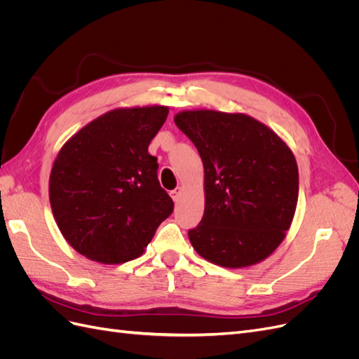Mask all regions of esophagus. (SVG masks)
<instances>
[{"instance_id": "obj_1", "label": "esophagus", "mask_w": 359, "mask_h": 359, "mask_svg": "<svg viewBox=\"0 0 359 359\" xmlns=\"http://www.w3.org/2000/svg\"><path fill=\"white\" fill-rule=\"evenodd\" d=\"M170 198L173 199V201H175V202H178V199H180V196H181V189L178 187V189H175V190H172L170 193Z\"/></svg>"}]
</instances>
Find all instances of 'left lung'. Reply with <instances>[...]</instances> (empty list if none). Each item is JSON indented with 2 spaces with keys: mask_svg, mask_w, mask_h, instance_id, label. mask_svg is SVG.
Here are the masks:
<instances>
[{
  "mask_svg": "<svg viewBox=\"0 0 359 359\" xmlns=\"http://www.w3.org/2000/svg\"><path fill=\"white\" fill-rule=\"evenodd\" d=\"M173 121L198 148L205 211L193 248L224 268L262 262L285 240L298 202V166L273 130L244 114L184 111Z\"/></svg>",
  "mask_w": 359,
  "mask_h": 359,
  "instance_id": "1",
  "label": "left lung"
}]
</instances>
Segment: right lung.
I'll use <instances>...</instances> for the list:
<instances>
[{"label": "right lung", "instance_id": "add662e5", "mask_svg": "<svg viewBox=\"0 0 359 359\" xmlns=\"http://www.w3.org/2000/svg\"><path fill=\"white\" fill-rule=\"evenodd\" d=\"M166 106L115 109L72 136L53 161L49 201L66 241L91 260L124 264L144 253L173 211L151 140Z\"/></svg>", "mask_w": 359, "mask_h": 359}]
</instances>
